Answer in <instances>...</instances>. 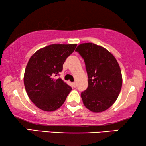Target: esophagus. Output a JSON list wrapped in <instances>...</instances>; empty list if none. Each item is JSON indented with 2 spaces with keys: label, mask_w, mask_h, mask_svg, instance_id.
Wrapping results in <instances>:
<instances>
[{
  "label": "esophagus",
  "mask_w": 146,
  "mask_h": 146,
  "mask_svg": "<svg viewBox=\"0 0 146 146\" xmlns=\"http://www.w3.org/2000/svg\"><path fill=\"white\" fill-rule=\"evenodd\" d=\"M72 85L74 87H76V83L75 82H72Z\"/></svg>",
  "instance_id": "obj_1"
}]
</instances>
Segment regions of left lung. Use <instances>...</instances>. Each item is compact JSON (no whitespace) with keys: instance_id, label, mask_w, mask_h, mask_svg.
Listing matches in <instances>:
<instances>
[{"instance_id":"obj_1","label":"left lung","mask_w":146,"mask_h":146,"mask_svg":"<svg viewBox=\"0 0 146 146\" xmlns=\"http://www.w3.org/2000/svg\"><path fill=\"white\" fill-rule=\"evenodd\" d=\"M84 60L88 86L81 93L83 103L89 110H106L116 100L122 86V76L116 59L100 46L83 43L76 49Z\"/></svg>"}]
</instances>
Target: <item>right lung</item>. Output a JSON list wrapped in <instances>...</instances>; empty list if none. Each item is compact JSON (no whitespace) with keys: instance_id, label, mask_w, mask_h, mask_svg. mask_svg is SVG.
<instances>
[{"instance_id":"add662e5","label":"right lung","mask_w":146,"mask_h":146,"mask_svg":"<svg viewBox=\"0 0 146 146\" xmlns=\"http://www.w3.org/2000/svg\"><path fill=\"white\" fill-rule=\"evenodd\" d=\"M76 46V44L47 46L36 52L28 62L24 75L26 91L31 100L42 110H56L72 90L61 78L54 77L62 70L66 59Z\"/></svg>"}]
</instances>
